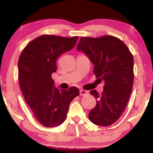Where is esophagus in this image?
<instances>
[{"label":"esophagus","instance_id":"34e87169","mask_svg":"<svg viewBox=\"0 0 153 153\" xmlns=\"http://www.w3.org/2000/svg\"><path fill=\"white\" fill-rule=\"evenodd\" d=\"M88 94V91H85V90H80V95L81 96H85V95H87Z\"/></svg>","mask_w":153,"mask_h":153}]
</instances>
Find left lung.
Instances as JSON below:
<instances>
[{"label": "left lung", "instance_id": "1", "mask_svg": "<svg viewBox=\"0 0 153 153\" xmlns=\"http://www.w3.org/2000/svg\"><path fill=\"white\" fill-rule=\"evenodd\" d=\"M77 50L82 51L94 64L96 78L104 81L101 94L91 91L96 105L89 112L91 122L106 127L114 124L124 112L132 91L134 59L127 45L113 36L82 37Z\"/></svg>", "mask_w": 153, "mask_h": 153}]
</instances>
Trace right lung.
<instances>
[{"mask_svg": "<svg viewBox=\"0 0 153 153\" xmlns=\"http://www.w3.org/2000/svg\"><path fill=\"white\" fill-rule=\"evenodd\" d=\"M78 39L42 35L28 44L19 57L21 90L35 118L46 127L62 124L70 103L79 95L75 86L68 90L57 88L52 78L57 69V57L72 50Z\"/></svg>", "mask_w": 153, "mask_h": 153, "instance_id": "1", "label": "right lung"}]
</instances>
